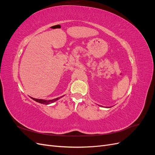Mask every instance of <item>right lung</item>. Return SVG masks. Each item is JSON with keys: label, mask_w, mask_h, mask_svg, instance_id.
<instances>
[{"label": "right lung", "mask_w": 155, "mask_h": 155, "mask_svg": "<svg viewBox=\"0 0 155 155\" xmlns=\"http://www.w3.org/2000/svg\"><path fill=\"white\" fill-rule=\"evenodd\" d=\"M33 100H35V101L40 103V104H45V105H47L50 104V103H52L54 101H55L56 100H58V98H56V99H54L53 100H50V101H45V100H37V99H34V98H33Z\"/></svg>", "instance_id": "add662e5"}]
</instances>
